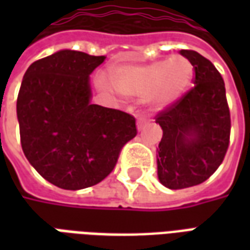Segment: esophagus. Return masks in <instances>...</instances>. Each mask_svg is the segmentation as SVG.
<instances>
[{
  "mask_svg": "<svg viewBox=\"0 0 250 250\" xmlns=\"http://www.w3.org/2000/svg\"><path fill=\"white\" fill-rule=\"evenodd\" d=\"M147 125H148V120L143 119V118H141V119L138 120V123H136V125H138V130L139 131L143 130Z\"/></svg>",
  "mask_w": 250,
  "mask_h": 250,
  "instance_id": "1",
  "label": "esophagus"
}]
</instances>
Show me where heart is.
Returning a JSON list of instances; mask_svg holds the SVG:
<instances>
[{
	"label": "heart",
	"instance_id": "heart-1",
	"mask_svg": "<svg viewBox=\"0 0 250 250\" xmlns=\"http://www.w3.org/2000/svg\"><path fill=\"white\" fill-rule=\"evenodd\" d=\"M193 65L184 56H173L146 64L122 65L112 72L115 91L125 95L143 96L155 108L175 103L190 85ZM102 84L108 87L105 80Z\"/></svg>",
	"mask_w": 250,
	"mask_h": 250
}]
</instances>
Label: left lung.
<instances>
[{
    "label": "left lung",
    "instance_id": "8db88e82",
    "mask_svg": "<svg viewBox=\"0 0 250 250\" xmlns=\"http://www.w3.org/2000/svg\"><path fill=\"white\" fill-rule=\"evenodd\" d=\"M181 55L193 65L194 87L155 116L163 131L157 150L158 178L171 190L210 178L230 139V111L221 73L198 52L182 49Z\"/></svg>",
    "mask_w": 250,
    "mask_h": 250
}]
</instances>
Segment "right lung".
Listing matches in <instances>:
<instances>
[{"label": "right lung", "mask_w": 250, "mask_h": 250, "mask_svg": "<svg viewBox=\"0 0 250 250\" xmlns=\"http://www.w3.org/2000/svg\"><path fill=\"white\" fill-rule=\"evenodd\" d=\"M104 60L64 49L25 72L17 98L22 151L57 188L80 190L102 182L136 136L132 115L91 103L89 75Z\"/></svg>", "instance_id": "1"}]
</instances>
